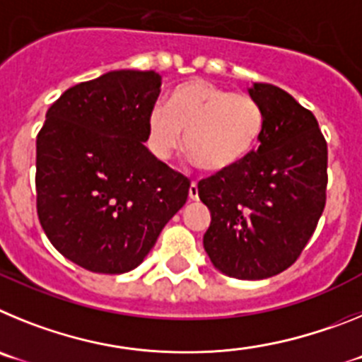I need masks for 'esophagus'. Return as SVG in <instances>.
Masks as SVG:
<instances>
[{
  "mask_svg": "<svg viewBox=\"0 0 362 362\" xmlns=\"http://www.w3.org/2000/svg\"><path fill=\"white\" fill-rule=\"evenodd\" d=\"M188 197L192 201H197L199 199V192H197V183H192L190 188H188Z\"/></svg>",
  "mask_w": 362,
  "mask_h": 362,
  "instance_id": "34e87169",
  "label": "esophagus"
}]
</instances>
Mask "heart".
I'll use <instances>...</instances> for the list:
<instances>
[{"label": "heart", "mask_w": 362, "mask_h": 362, "mask_svg": "<svg viewBox=\"0 0 362 362\" xmlns=\"http://www.w3.org/2000/svg\"><path fill=\"white\" fill-rule=\"evenodd\" d=\"M263 132V112L254 99L209 81L175 86L166 107L156 105L146 119L153 156L170 159L181 145L206 172H226L250 153Z\"/></svg>", "instance_id": "heart-1"}]
</instances>
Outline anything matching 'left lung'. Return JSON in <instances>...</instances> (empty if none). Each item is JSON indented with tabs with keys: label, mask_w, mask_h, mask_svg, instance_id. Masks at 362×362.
Masks as SVG:
<instances>
[{
	"label": "left lung",
	"mask_w": 362,
	"mask_h": 362,
	"mask_svg": "<svg viewBox=\"0 0 362 362\" xmlns=\"http://www.w3.org/2000/svg\"><path fill=\"white\" fill-rule=\"evenodd\" d=\"M248 94L263 112L261 145L197 192L212 217L203 246L214 268L257 281L296 263L312 238L325 210L328 148L315 116L288 92L254 83Z\"/></svg>",
	"instance_id": "left-lung-1"
}]
</instances>
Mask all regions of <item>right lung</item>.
I'll list each match as a JSON object with an SVG mask.
<instances>
[{
  "label": "right lung",
  "mask_w": 362,
  "mask_h": 362,
  "mask_svg": "<svg viewBox=\"0 0 362 362\" xmlns=\"http://www.w3.org/2000/svg\"><path fill=\"white\" fill-rule=\"evenodd\" d=\"M159 92L153 70H112L47 110L36 139L37 216L54 248L85 270L139 267L187 203L190 181L145 146Z\"/></svg>",
  "instance_id": "right-lung-1"
}]
</instances>
